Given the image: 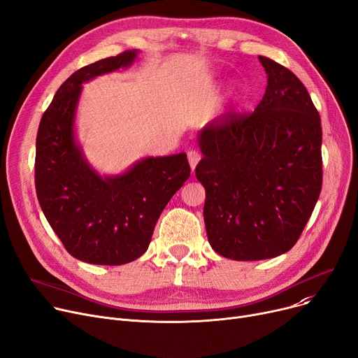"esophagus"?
<instances>
[{"instance_id":"1","label":"esophagus","mask_w":358,"mask_h":358,"mask_svg":"<svg viewBox=\"0 0 358 358\" xmlns=\"http://www.w3.org/2000/svg\"><path fill=\"white\" fill-rule=\"evenodd\" d=\"M187 157H189V162H190V166H192V169L194 171V168H196V165L199 164V161L201 159V155L197 152V150H189V154H187Z\"/></svg>"}]
</instances>
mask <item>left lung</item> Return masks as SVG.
<instances>
[{
    "label": "left lung",
    "instance_id": "8db88e82",
    "mask_svg": "<svg viewBox=\"0 0 358 358\" xmlns=\"http://www.w3.org/2000/svg\"><path fill=\"white\" fill-rule=\"evenodd\" d=\"M258 59L267 88L254 113H228L197 136L208 239L219 255L235 261L292 250L322 187L321 117L308 90L283 65Z\"/></svg>",
    "mask_w": 358,
    "mask_h": 358
}]
</instances>
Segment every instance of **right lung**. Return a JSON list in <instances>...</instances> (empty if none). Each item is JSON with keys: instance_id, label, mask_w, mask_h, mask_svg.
Wrapping results in <instances>:
<instances>
[{"instance_id": "1", "label": "right lung", "mask_w": 358, "mask_h": 358, "mask_svg": "<svg viewBox=\"0 0 358 358\" xmlns=\"http://www.w3.org/2000/svg\"><path fill=\"white\" fill-rule=\"evenodd\" d=\"M138 49L87 65L56 91L36 138L34 182L45 217L65 250L97 266H122L149 247L158 217L190 177L184 152L148 157L117 176H100L75 136L83 84L127 68Z\"/></svg>"}]
</instances>
